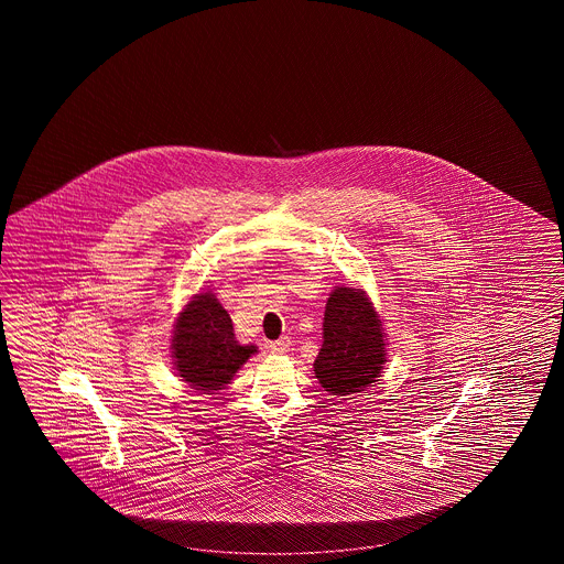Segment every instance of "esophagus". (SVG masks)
<instances>
[{
  "mask_svg": "<svg viewBox=\"0 0 564 564\" xmlns=\"http://www.w3.org/2000/svg\"><path fill=\"white\" fill-rule=\"evenodd\" d=\"M290 347H292V340H290V336H283V338H279V340H272V343H269L270 352H274V355L288 352Z\"/></svg>",
  "mask_w": 564,
  "mask_h": 564,
  "instance_id": "esophagus-1",
  "label": "esophagus"
}]
</instances>
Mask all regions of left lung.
Instances as JSON below:
<instances>
[{
    "instance_id": "obj_1",
    "label": "left lung",
    "mask_w": 564,
    "mask_h": 564,
    "mask_svg": "<svg viewBox=\"0 0 564 564\" xmlns=\"http://www.w3.org/2000/svg\"><path fill=\"white\" fill-rule=\"evenodd\" d=\"M382 323L364 292L336 288L325 306L315 376L332 395H352L376 382L384 366Z\"/></svg>"
}]
</instances>
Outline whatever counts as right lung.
Returning <instances> with one entry per match:
<instances>
[{"label":"right lung","mask_w":564,"mask_h":564,"mask_svg":"<svg viewBox=\"0 0 564 564\" xmlns=\"http://www.w3.org/2000/svg\"><path fill=\"white\" fill-rule=\"evenodd\" d=\"M256 352L235 338L232 319L214 294L194 295L180 313L173 334L177 375L198 391L224 389L242 364Z\"/></svg>","instance_id":"obj_1"}]
</instances>
